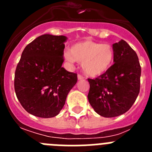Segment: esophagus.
<instances>
[{
	"mask_svg": "<svg viewBox=\"0 0 152 152\" xmlns=\"http://www.w3.org/2000/svg\"><path fill=\"white\" fill-rule=\"evenodd\" d=\"M84 78V77H83V76H81V75H77V80H83Z\"/></svg>",
	"mask_w": 152,
	"mask_h": 152,
	"instance_id": "obj_1",
	"label": "esophagus"
}]
</instances>
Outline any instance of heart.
<instances>
[{
  "label": "heart",
  "mask_w": 152,
  "mask_h": 152,
  "mask_svg": "<svg viewBox=\"0 0 152 152\" xmlns=\"http://www.w3.org/2000/svg\"><path fill=\"white\" fill-rule=\"evenodd\" d=\"M64 56L69 62L81 63L82 71L87 76L96 77L111 68L115 52L111 45L86 40L72 45Z\"/></svg>",
  "instance_id": "heart-1"
}]
</instances>
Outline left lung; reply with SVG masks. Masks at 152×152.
Wrapping results in <instances>:
<instances>
[{
    "mask_svg": "<svg viewBox=\"0 0 152 152\" xmlns=\"http://www.w3.org/2000/svg\"><path fill=\"white\" fill-rule=\"evenodd\" d=\"M113 47L114 64L103 75L88 79L90 104L96 113L107 118L127 112L140 90L141 66L136 52L123 39Z\"/></svg>",
    "mask_w": 152,
    "mask_h": 152,
    "instance_id": "8db88e82",
    "label": "left lung"
}]
</instances>
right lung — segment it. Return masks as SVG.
<instances>
[{
    "instance_id": "1",
    "label": "right lung",
    "mask_w": 152,
    "mask_h": 152,
    "mask_svg": "<svg viewBox=\"0 0 152 152\" xmlns=\"http://www.w3.org/2000/svg\"><path fill=\"white\" fill-rule=\"evenodd\" d=\"M67 39L64 36L42 35L23 51L16 68L14 89L22 107L33 116H57L77 83V75L61 67Z\"/></svg>"
}]
</instances>
